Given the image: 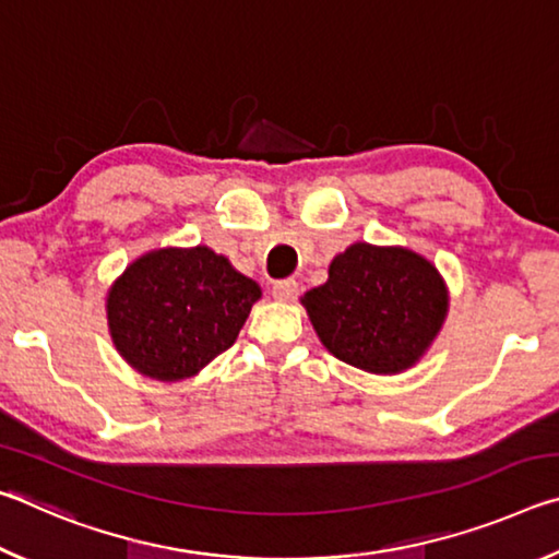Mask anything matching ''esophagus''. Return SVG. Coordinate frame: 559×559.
Wrapping results in <instances>:
<instances>
[{
  "instance_id": "obj_1",
  "label": "esophagus",
  "mask_w": 559,
  "mask_h": 559,
  "mask_svg": "<svg viewBox=\"0 0 559 559\" xmlns=\"http://www.w3.org/2000/svg\"><path fill=\"white\" fill-rule=\"evenodd\" d=\"M271 293H273V298H278V300H296V296H298V283L293 281V278L276 281V283H273Z\"/></svg>"
}]
</instances>
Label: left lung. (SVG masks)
<instances>
[{
    "instance_id": "left-lung-1",
    "label": "left lung",
    "mask_w": 559,
    "mask_h": 559,
    "mask_svg": "<svg viewBox=\"0 0 559 559\" xmlns=\"http://www.w3.org/2000/svg\"><path fill=\"white\" fill-rule=\"evenodd\" d=\"M323 345L343 362L374 374L412 367L447 318V286L437 269L406 249L353 243L330 276L302 296Z\"/></svg>"
}]
</instances>
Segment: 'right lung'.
<instances>
[{
  "instance_id": "obj_1",
  "label": "right lung",
  "mask_w": 559,
  "mask_h": 559,
  "mask_svg": "<svg viewBox=\"0 0 559 559\" xmlns=\"http://www.w3.org/2000/svg\"><path fill=\"white\" fill-rule=\"evenodd\" d=\"M261 288L206 246L138 259L110 288L112 343L138 372L192 377L234 345Z\"/></svg>"
}]
</instances>
